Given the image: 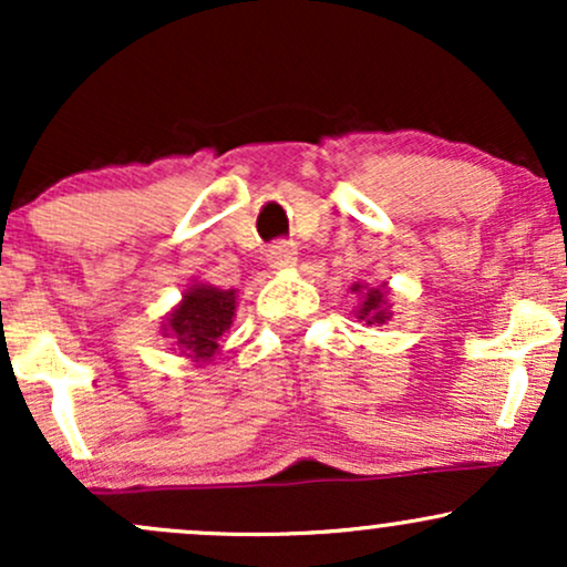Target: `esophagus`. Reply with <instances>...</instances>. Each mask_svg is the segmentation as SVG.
Here are the masks:
<instances>
[{
    "mask_svg": "<svg viewBox=\"0 0 567 567\" xmlns=\"http://www.w3.org/2000/svg\"><path fill=\"white\" fill-rule=\"evenodd\" d=\"M292 264H296V247L290 243L271 245V266H275V269H288Z\"/></svg>",
    "mask_w": 567,
    "mask_h": 567,
    "instance_id": "34e87169",
    "label": "esophagus"
}]
</instances>
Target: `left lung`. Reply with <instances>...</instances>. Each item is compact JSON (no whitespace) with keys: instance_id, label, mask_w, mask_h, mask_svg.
<instances>
[{"instance_id":"obj_1","label":"left lung","mask_w":567,"mask_h":567,"mask_svg":"<svg viewBox=\"0 0 567 567\" xmlns=\"http://www.w3.org/2000/svg\"><path fill=\"white\" fill-rule=\"evenodd\" d=\"M351 292L360 296V306L354 309L357 320L365 322L368 328H383V324L392 320V303H389L392 290H389L386 282L383 285L354 282L351 285Z\"/></svg>"}]
</instances>
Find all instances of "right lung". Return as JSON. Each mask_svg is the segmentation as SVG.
Wrapping results in <instances>:
<instances>
[{
	"mask_svg": "<svg viewBox=\"0 0 567 567\" xmlns=\"http://www.w3.org/2000/svg\"><path fill=\"white\" fill-rule=\"evenodd\" d=\"M234 317H237V290H220L216 285L194 279L178 306L167 311L162 336L171 338L181 357L205 365L220 354V338L231 328Z\"/></svg>",
	"mask_w": 567,
	"mask_h": 567,
	"instance_id": "right-lung-1",
	"label": "right lung"
}]
</instances>
